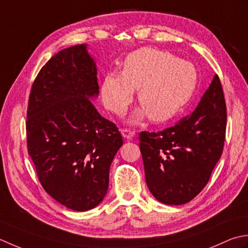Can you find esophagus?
Masks as SVG:
<instances>
[{"mask_svg": "<svg viewBox=\"0 0 248 248\" xmlns=\"http://www.w3.org/2000/svg\"><path fill=\"white\" fill-rule=\"evenodd\" d=\"M121 134H122V136H123L125 139L129 140L131 138H134L135 131L130 130V129H127V128H122V129H121Z\"/></svg>", "mask_w": 248, "mask_h": 248, "instance_id": "34e87169", "label": "esophagus"}]
</instances>
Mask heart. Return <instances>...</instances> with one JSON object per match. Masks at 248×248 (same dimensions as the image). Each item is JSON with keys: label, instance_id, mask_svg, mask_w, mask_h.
Wrapping results in <instances>:
<instances>
[{"label": "heart", "instance_id": "1", "mask_svg": "<svg viewBox=\"0 0 248 248\" xmlns=\"http://www.w3.org/2000/svg\"><path fill=\"white\" fill-rule=\"evenodd\" d=\"M197 84L195 66L169 52L142 48L128 54L122 72L106 75L102 84L103 103L110 111L121 114L138 90L141 107L129 119L138 123L149 115L155 123L172 119L189 102Z\"/></svg>", "mask_w": 248, "mask_h": 248}]
</instances>
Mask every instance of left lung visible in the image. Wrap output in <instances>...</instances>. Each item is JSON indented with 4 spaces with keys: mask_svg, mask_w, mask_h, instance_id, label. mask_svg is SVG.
I'll return each instance as SVG.
<instances>
[{
    "mask_svg": "<svg viewBox=\"0 0 248 248\" xmlns=\"http://www.w3.org/2000/svg\"><path fill=\"white\" fill-rule=\"evenodd\" d=\"M215 75L197 108L172 127L140 133L146 185L161 203H187L204 188L223 153L227 112Z\"/></svg>",
    "mask_w": 248,
    "mask_h": 248,
    "instance_id": "8db88e82",
    "label": "left lung"
}]
</instances>
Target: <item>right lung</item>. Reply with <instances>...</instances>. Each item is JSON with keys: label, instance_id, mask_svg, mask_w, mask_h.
I'll use <instances>...</instances> for the list:
<instances>
[{"label": "right lung", "instance_id": "right-lung-1", "mask_svg": "<svg viewBox=\"0 0 248 248\" xmlns=\"http://www.w3.org/2000/svg\"><path fill=\"white\" fill-rule=\"evenodd\" d=\"M85 44L61 50L40 69L27 113L28 152L44 189L66 208L94 209L107 194L123 140L91 102L99 94Z\"/></svg>", "mask_w": 248, "mask_h": 248}]
</instances>
